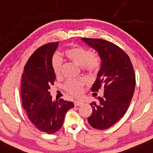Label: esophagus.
Wrapping results in <instances>:
<instances>
[{
  "label": "esophagus",
  "mask_w": 153,
  "mask_h": 153,
  "mask_svg": "<svg viewBox=\"0 0 153 153\" xmlns=\"http://www.w3.org/2000/svg\"><path fill=\"white\" fill-rule=\"evenodd\" d=\"M82 104V101H75L74 102V105L75 106H81Z\"/></svg>",
  "instance_id": "esophagus-1"
}]
</instances>
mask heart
I'll list each match as a JSON object with an SVG mask.
<instances>
[{
    "mask_svg": "<svg viewBox=\"0 0 153 153\" xmlns=\"http://www.w3.org/2000/svg\"><path fill=\"white\" fill-rule=\"evenodd\" d=\"M65 54L68 59L81 66L83 71L88 73H96L101 66V59L99 54L93 53L90 50L83 47H71L65 51ZM52 66L56 76H60L62 74V59L57 54H54L52 57ZM85 83L86 80L84 78L70 79L65 84V89L70 94L78 97L83 93Z\"/></svg>",
    "mask_w": 153,
    "mask_h": 153,
    "instance_id": "1",
    "label": "heart"
}]
</instances>
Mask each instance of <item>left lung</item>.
<instances>
[{"instance_id":"1","label":"left lung","mask_w":153,"mask_h":153,"mask_svg":"<svg viewBox=\"0 0 153 153\" xmlns=\"http://www.w3.org/2000/svg\"><path fill=\"white\" fill-rule=\"evenodd\" d=\"M82 39L99 52L102 61L91 91L104 89L103 97L91 103L93 112L88 122L95 129H106L122 118L130 104L135 88L134 68L129 56L114 43L101 39Z\"/></svg>"}]
</instances>
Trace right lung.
Returning <instances> with one entry per match:
<instances>
[{
	"label": "right lung",
	"mask_w": 153,
	"mask_h": 153,
	"mask_svg": "<svg viewBox=\"0 0 153 153\" xmlns=\"http://www.w3.org/2000/svg\"><path fill=\"white\" fill-rule=\"evenodd\" d=\"M58 44L50 42L39 47L26 62L22 79L23 107L35 127L47 134L57 132L67 111L74 107L73 102L62 99L53 101L49 91L56 78L52 59Z\"/></svg>",
	"instance_id": "add662e5"
}]
</instances>
